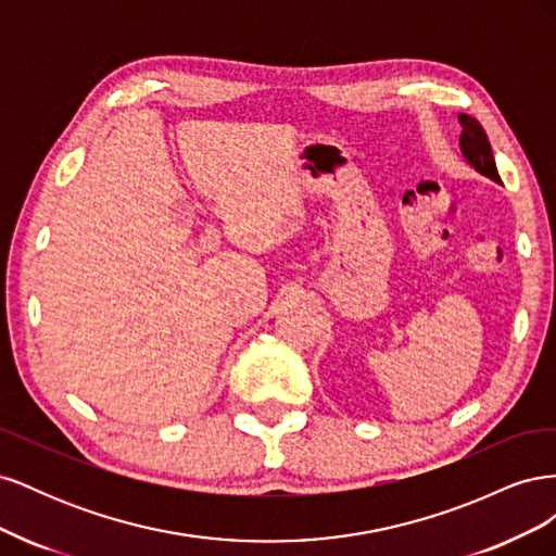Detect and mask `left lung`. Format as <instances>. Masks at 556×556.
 <instances>
[{
  "mask_svg": "<svg viewBox=\"0 0 556 556\" xmlns=\"http://www.w3.org/2000/svg\"><path fill=\"white\" fill-rule=\"evenodd\" d=\"M459 125H462L459 146H462V153L468 160V164L473 166L476 172H480L482 176L501 182L492 146H490V139H486L482 125L476 121V117H470L466 113L459 115Z\"/></svg>",
  "mask_w": 556,
  "mask_h": 556,
  "instance_id": "left-lung-1",
  "label": "left lung"
}]
</instances>
